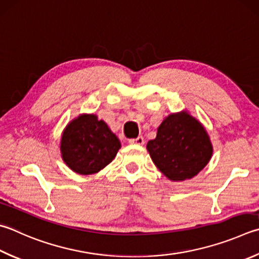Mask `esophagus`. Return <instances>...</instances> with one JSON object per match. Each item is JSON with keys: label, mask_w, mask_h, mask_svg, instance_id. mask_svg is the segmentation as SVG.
Returning a JSON list of instances; mask_svg holds the SVG:
<instances>
[{"label": "esophagus", "mask_w": 259, "mask_h": 259, "mask_svg": "<svg viewBox=\"0 0 259 259\" xmlns=\"http://www.w3.org/2000/svg\"><path fill=\"white\" fill-rule=\"evenodd\" d=\"M129 144H133V145H144L145 144V139L143 137H138L136 139H129Z\"/></svg>", "instance_id": "34e87169"}]
</instances>
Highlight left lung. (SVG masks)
<instances>
[{"label": "left lung", "mask_w": 259, "mask_h": 259, "mask_svg": "<svg viewBox=\"0 0 259 259\" xmlns=\"http://www.w3.org/2000/svg\"><path fill=\"white\" fill-rule=\"evenodd\" d=\"M146 148L158 170L173 182L196 177L213 155L205 126L187 110L168 114Z\"/></svg>", "instance_id": "8db88e82"}]
</instances>
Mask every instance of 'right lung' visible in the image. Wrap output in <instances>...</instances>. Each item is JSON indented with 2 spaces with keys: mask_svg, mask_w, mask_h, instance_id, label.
I'll return each mask as SVG.
<instances>
[{
  "mask_svg": "<svg viewBox=\"0 0 259 259\" xmlns=\"http://www.w3.org/2000/svg\"><path fill=\"white\" fill-rule=\"evenodd\" d=\"M120 148L121 143L115 134L94 113H82L70 121L60 142L63 162L81 176L103 170L113 161Z\"/></svg>",
  "mask_w": 259,
  "mask_h": 259,
  "instance_id": "1",
  "label": "right lung"
}]
</instances>
